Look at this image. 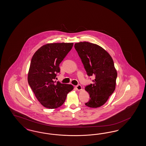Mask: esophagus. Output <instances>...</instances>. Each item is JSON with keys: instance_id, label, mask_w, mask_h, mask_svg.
Wrapping results in <instances>:
<instances>
[{"instance_id": "esophagus-1", "label": "esophagus", "mask_w": 146, "mask_h": 146, "mask_svg": "<svg viewBox=\"0 0 146 146\" xmlns=\"http://www.w3.org/2000/svg\"><path fill=\"white\" fill-rule=\"evenodd\" d=\"M75 88L78 90V91H80L82 90V86L80 84H78L75 86Z\"/></svg>"}]
</instances>
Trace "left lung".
<instances>
[{"label": "left lung", "mask_w": 146, "mask_h": 146, "mask_svg": "<svg viewBox=\"0 0 146 146\" xmlns=\"http://www.w3.org/2000/svg\"><path fill=\"white\" fill-rule=\"evenodd\" d=\"M84 69L89 76H95L90 84L85 87L90 99L86 106L96 108L103 106L108 101L115 88L117 73L110 55L97 44L87 42L74 45Z\"/></svg>", "instance_id": "8db88e82"}]
</instances>
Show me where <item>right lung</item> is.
I'll return each instance as SVG.
<instances>
[{"instance_id": "1", "label": "right lung", "mask_w": 146, "mask_h": 146, "mask_svg": "<svg viewBox=\"0 0 146 146\" xmlns=\"http://www.w3.org/2000/svg\"><path fill=\"white\" fill-rule=\"evenodd\" d=\"M73 43H50L38 49L31 58L28 82L40 104L49 109L62 106L71 84L55 81L60 72L59 64L73 47Z\"/></svg>"}]
</instances>
